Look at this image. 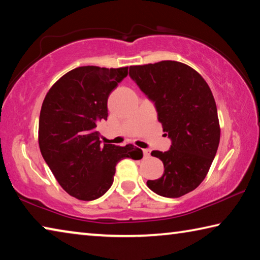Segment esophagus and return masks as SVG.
<instances>
[{"label": "esophagus", "mask_w": 260, "mask_h": 260, "mask_svg": "<svg viewBox=\"0 0 260 260\" xmlns=\"http://www.w3.org/2000/svg\"><path fill=\"white\" fill-rule=\"evenodd\" d=\"M143 155H144V157H150V150H149V149H144L143 150Z\"/></svg>", "instance_id": "obj_1"}]
</instances>
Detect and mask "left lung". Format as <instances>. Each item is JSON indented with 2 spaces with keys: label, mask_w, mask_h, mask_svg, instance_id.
Wrapping results in <instances>:
<instances>
[{
  "label": "left lung",
  "mask_w": 260,
  "mask_h": 260,
  "mask_svg": "<svg viewBox=\"0 0 260 260\" xmlns=\"http://www.w3.org/2000/svg\"><path fill=\"white\" fill-rule=\"evenodd\" d=\"M129 76L155 103L158 121L172 140L169 151L151 152L162 161L164 173L147 186L178 199L200 186L218 150L220 126L212 91L199 72L175 60L133 65Z\"/></svg>",
  "instance_id": "8db88e82"
}]
</instances>
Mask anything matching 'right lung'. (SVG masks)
Here are the masks:
<instances>
[{
    "label": "right lung",
    "instance_id": "right-lung-1",
    "mask_svg": "<svg viewBox=\"0 0 260 260\" xmlns=\"http://www.w3.org/2000/svg\"><path fill=\"white\" fill-rule=\"evenodd\" d=\"M128 67H80L59 78L43 100L39 146L60 187L80 201H94L109 190L116 166L124 158L143 157L133 144H102L96 125L108 118V98Z\"/></svg>",
    "mask_w": 260,
    "mask_h": 260
}]
</instances>
